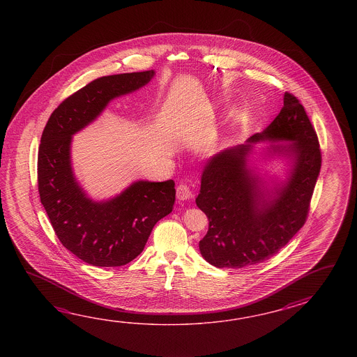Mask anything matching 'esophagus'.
Listing matches in <instances>:
<instances>
[{
  "instance_id": "esophagus-1",
  "label": "esophagus",
  "mask_w": 357,
  "mask_h": 357,
  "mask_svg": "<svg viewBox=\"0 0 357 357\" xmlns=\"http://www.w3.org/2000/svg\"><path fill=\"white\" fill-rule=\"evenodd\" d=\"M176 192H177V199L180 200H189L192 197V192L188 183H180L176 189Z\"/></svg>"
}]
</instances>
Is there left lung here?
I'll list each match as a JSON object with an SVG mask.
<instances>
[{
	"label": "left lung",
	"instance_id": "obj_1",
	"mask_svg": "<svg viewBox=\"0 0 357 357\" xmlns=\"http://www.w3.org/2000/svg\"><path fill=\"white\" fill-rule=\"evenodd\" d=\"M260 141L273 142L267 156H286L291 165L287 178L272 187L247 165ZM320 166L317 132L300 100L284 93L281 112L264 131L205 163L195 199L209 220L199 243L203 258L217 268H245L273 257L303 227Z\"/></svg>",
	"mask_w": 357,
	"mask_h": 357
}]
</instances>
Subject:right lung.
Segmentation results:
<instances>
[{
	"label": "right lung",
	"mask_w": 357,
	"mask_h": 357,
	"mask_svg": "<svg viewBox=\"0 0 357 357\" xmlns=\"http://www.w3.org/2000/svg\"><path fill=\"white\" fill-rule=\"evenodd\" d=\"M154 70L102 76L54 109L40 137L38 190L61 243L96 266H121L144 250L154 225L172 212L175 182H132L116 197L96 202L71 166L73 135L94 121L112 99L140 89Z\"/></svg>",
	"instance_id": "add662e5"
}]
</instances>
